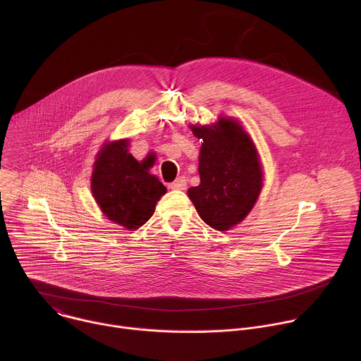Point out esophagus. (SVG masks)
<instances>
[{
  "label": "esophagus",
  "mask_w": 361,
  "mask_h": 361,
  "mask_svg": "<svg viewBox=\"0 0 361 361\" xmlns=\"http://www.w3.org/2000/svg\"><path fill=\"white\" fill-rule=\"evenodd\" d=\"M170 187H171L173 190H185V187H187V180H185V177H178L176 181H173V183L170 184Z\"/></svg>",
  "instance_id": "1"
}]
</instances>
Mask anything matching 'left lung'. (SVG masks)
Returning a JSON list of instances; mask_svg holds the SVG:
<instances>
[{
    "label": "left lung",
    "instance_id": "obj_1",
    "mask_svg": "<svg viewBox=\"0 0 361 361\" xmlns=\"http://www.w3.org/2000/svg\"><path fill=\"white\" fill-rule=\"evenodd\" d=\"M202 141L200 184L188 197L201 220L219 231L241 223L254 207L263 187L259 152L243 127L231 118L213 126H191Z\"/></svg>",
    "mask_w": 361,
    "mask_h": 361
}]
</instances>
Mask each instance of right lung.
Returning <instances> with one entry per match:
<instances>
[{"mask_svg":"<svg viewBox=\"0 0 361 361\" xmlns=\"http://www.w3.org/2000/svg\"><path fill=\"white\" fill-rule=\"evenodd\" d=\"M91 191L109 220L137 230L154 214L167 188L148 173L147 160L138 163L128 152V140H118L106 142L97 154Z\"/></svg>","mask_w":361,"mask_h":361,"instance_id":"1","label":"right lung"}]
</instances>
